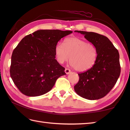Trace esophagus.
<instances>
[{
    "mask_svg": "<svg viewBox=\"0 0 130 130\" xmlns=\"http://www.w3.org/2000/svg\"><path fill=\"white\" fill-rule=\"evenodd\" d=\"M65 72L67 74H69L70 73V70L69 69H68V68H66L65 70Z\"/></svg>",
    "mask_w": 130,
    "mask_h": 130,
    "instance_id": "34e87169",
    "label": "esophagus"
}]
</instances>
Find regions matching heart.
<instances>
[{
	"label": "heart",
	"instance_id": "obj_1",
	"mask_svg": "<svg viewBox=\"0 0 130 130\" xmlns=\"http://www.w3.org/2000/svg\"><path fill=\"white\" fill-rule=\"evenodd\" d=\"M55 57L59 63L68 61L79 72L88 71L94 65L97 57L95 47L76 37L65 38L62 43H57L55 47Z\"/></svg>",
	"mask_w": 130,
	"mask_h": 130
}]
</instances>
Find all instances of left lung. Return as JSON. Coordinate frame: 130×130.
<instances>
[{
    "instance_id": "obj_1",
    "label": "left lung",
    "mask_w": 130,
    "mask_h": 130,
    "mask_svg": "<svg viewBox=\"0 0 130 130\" xmlns=\"http://www.w3.org/2000/svg\"><path fill=\"white\" fill-rule=\"evenodd\" d=\"M95 47L97 57L90 70L78 74L79 80L74 90L82 97L96 100L104 97L116 83L121 73L120 55L107 37L95 32L75 31Z\"/></svg>"
}]
</instances>
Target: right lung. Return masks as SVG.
Instances as JSON below:
<instances>
[{"label":"right lung","mask_w":130,"mask_h":130,"mask_svg":"<svg viewBox=\"0 0 130 130\" xmlns=\"http://www.w3.org/2000/svg\"><path fill=\"white\" fill-rule=\"evenodd\" d=\"M73 33L59 29H40L24 37L11 57L10 77L18 89L29 96L50 91L56 80L65 75V68L55 59L58 41Z\"/></svg>","instance_id":"obj_1"}]
</instances>
